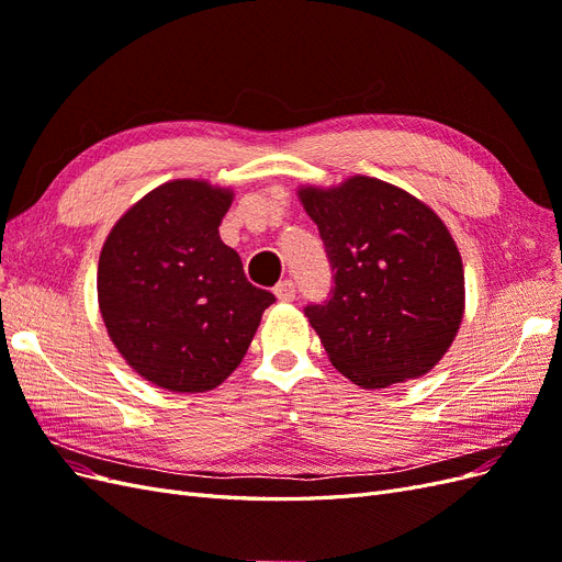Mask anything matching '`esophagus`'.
Returning a JSON list of instances; mask_svg holds the SVG:
<instances>
[{"mask_svg": "<svg viewBox=\"0 0 562 562\" xmlns=\"http://www.w3.org/2000/svg\"><path fill=\"white\" fill-rule=\"evenodd\" d=\"M274 295H277L279 300H283V302H291V300H295V295H297V291H295V283H293L291 279H283V281H279V283L274 285Z\"/></svg>", "mask_w": 562, "mask_h": 562, "instance_id": "34e87169", "label": "esophagus"}]
</instances>
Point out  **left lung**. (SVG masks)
Here are the masks:
<instances>
[{"label":"left lung","instance_id":"1","mask_svg":"<svg viewBox=\"0 0 562 562\" xmlns=\"http://www.w3.org/2000/svg\"><path fill=\"white\" fill-rule=\"evenodd\" d=\"M333 269L323 302L304 307L330 363L363 389L429 372L464 314V269L440 217L398 187L356 176L304 187Z\"/></svg>","mask_w":562,"mask_h":562}]
</instances>
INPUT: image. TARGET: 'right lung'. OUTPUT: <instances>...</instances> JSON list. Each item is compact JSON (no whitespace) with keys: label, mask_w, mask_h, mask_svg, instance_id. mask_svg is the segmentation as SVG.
I'll return each mask as SVG.
<instances>
[{"label":"right lung","mask_w":562,"mask_h":562,"mask_svg":"<svg viewBox=\"0 0 562 562\" xmlns=\"http://www.w3.org/2000/svg\"><path fill=\"white\" fill-rule=\"evenodd\" d=\"M232 192L173 180L112 227L98 262L100 314L128 366L168 391L223 384L277 297L220 239Z\"/></svg>","instance_id":"add662e5"}]
</instances>
